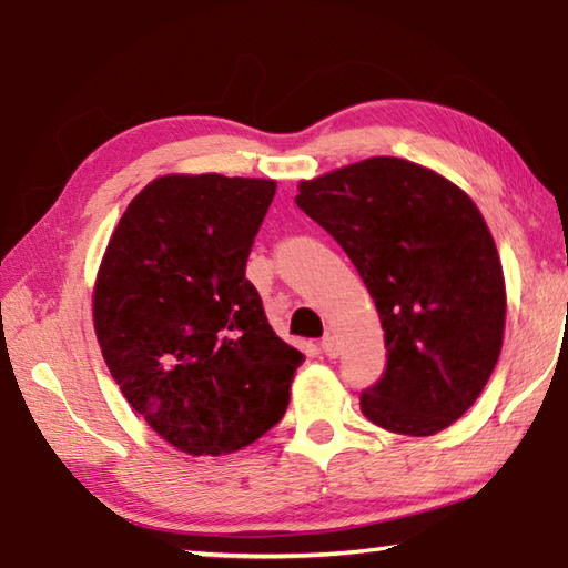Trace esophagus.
<instances>
[{"label":"esophagus","instance_id":"1","mask_svg":"<svg viewBox=\"0 0 568 568\" xmlns=\"http://www.w3.org/2000/svg\"><path fill=\"white\" fill-rule=\"evenodd\" d=\"M320 347H323V353H325L327 357H337V355H339V343H337V339H335L333 335L323 337V343H320Z\"/></svg>","mask_w":568,"mask_h":568}]
</instances>
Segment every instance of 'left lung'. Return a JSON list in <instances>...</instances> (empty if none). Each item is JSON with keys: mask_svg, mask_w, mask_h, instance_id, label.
<instances>
[{"mask_svg": "<svg viewBox=\"0 0 568 568\" xmlns=\"http://www.w3.org/2000/svg\"><path fill=\"white\" fill-rule=\"evenodd\" d=\"M297 191V209L357 267L385 329V375L359 409L397 435H437L474 405L501 353L507 287L479 209L439 173L392 156Z\"/></svg>", "mask_w": 568, "mask_h": 568, "instance_id": "8db88e82", "label": "left lung"}]
</instances>
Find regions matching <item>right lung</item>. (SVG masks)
Returning a JSON list of instances; mask_svg holds the SVG:
<instances>
[{
	"label": "right lung",
	"mask_w": 568,
	"mask_h": 568,
	"mask_svg": "<svg viewBox=\"0 0 568 568\" xmlns=\"http://www.w3.org/2000/svg\"><path fill=\"white\" fill-rule=\"evenodd\" d=\"M271 179L169 173L111 233L94 329L111 377L146 425L191 457L253 445L281 422L301 349L267 323L245 277Z\"/></svg>",
	"instance_id": "right-lung-1"
}]
</instances>
